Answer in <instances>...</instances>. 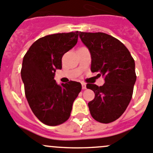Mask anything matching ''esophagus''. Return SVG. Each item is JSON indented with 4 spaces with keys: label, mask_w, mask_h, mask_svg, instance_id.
<instances>
[{
    "label": "esophagus",
    "mask_w": 153,
    "mask_h": 153,
    "mask_svg": "<svg viewBox=\"0 0 153 153\" xmlns=\"http://www.w3.org/2000/svg\"><path fill=\"white\" fill-rule=\"evenodd\" d=\"M81 85H82L83 90H85V89H87V85H86L85 83H81Z\"/></svg>",
    "instance_id": "obj_1"
}]
</instances>
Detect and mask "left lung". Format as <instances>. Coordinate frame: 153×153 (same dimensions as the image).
<instances>
[{
    "instance_id": "obj_1",
    "label": "left lung",
    "mask_w": 153,
    "mask_h": 153,
    "mask_svg": "<svg viewBox=\"0 0 153 153\" xmlns=\"http://www.w3.org/2000/svg\"><path fill=\"white\" fill-rule=\"evenodd\" d=\"M79 36L91 55V71L104 76L102 86L87 84L95 93L88 103L90 114L102 123L117 120L128 107L136 81L135 63L128 48L105 33L80 32Z\"/></svg>"
}]
</instances>
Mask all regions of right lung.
Masks as SVG:
<instances>
[{"label": "right lung", "instance_id": "obj_1", "mask_svg": "<svg viewBox=\"0 0 153 153\" xmlns=\"http://www.w3.org/2000/svg\"><path fill=\"white\" fill-rule=\"evenodd\" d=\"M78 31L39 38L30 47L22 62L21 76L28 104L39 120L57 126L70 117L72 104L81 90V83L57 84V69H62L63 54L78 42Z\"/></svg>", "mask_w": 153, "mask_h": 153}]
</instances>
